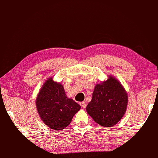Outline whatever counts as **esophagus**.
<instances>
[{
	"mask_svg": "<svg viewBox=\"0 0 158 158\" xmlns=\"http://www.w3.org/2000/svg\"><path fill=\"white\" fill-rule=\"evenodd\" d=\"M80 105H81V106L83 108H85V107H86V103H85V102H80Z\"/></svg>",
	"mask_w": 158,
	"mask_h": 158,
	"instance_id": "1",
	"label": "esophagus"
}]
</instances>
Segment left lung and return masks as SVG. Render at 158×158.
Returning <instances> with one entry per match:
<instances>
[{
	"instance_id": "obj_1",
	"label": "left lung",
	"mask_w": 158,
	"mask_h": 158,
	"mask_svg": "<svg viewBox=\"0 0 158 158\" xmlns=\"http://www.w3.org/2000/svg\"><path fill=\"white\" fill-rule=\"evenodd\" d=\"M127 105V94L114 77L97 84L86 111L95 122L103 127H113L123 117Z\"/></svg>"
}]
</instances>
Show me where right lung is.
I'll return each mask as SVG.
<instances>
[{
    "label": "right lung",
    "mask_w": 158,
    "mask_h": 158,
    "mask_svg": "<svg viewBox=\"0 0 158 158\" xmlns=\"http://www.w3.org/2000/svg\"><path fill=\"white\" fill-rule=\"evenodd\" d=\"M36 108L41 118L52 130H61L69 125L81 106L66 96L63 85L48 79L39 92Z\"/></svg>",
    "instance_id": "obj_1"
}]
</instances>
